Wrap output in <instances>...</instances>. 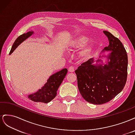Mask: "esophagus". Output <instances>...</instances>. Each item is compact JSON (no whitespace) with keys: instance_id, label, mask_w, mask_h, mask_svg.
I'll return each instance as SVG.
<instances>
[{"instance_id":"1","label":"esophagus","mask_w":135,"mask_h":135,"mask_svg":"<svg viewBox=\"0 0 135 135\" xmlns=\"http://www.w3.org/2000/svg\"><path fill=\"white\" fill-rule=\"evenodd\" d=\"M68 70H69V71H70V72H71V73L74 72V66H70Z\"/></svg>"}]
</instances>
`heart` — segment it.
Returning <instances> with one entry per match:
<instances>
[{
    "instance_id": "1",
    "label": "heart",
    "mask_w": 135,
    "mask_h": 135,
    "mask_svg": "<svg viewBox=\"0 0 135 135\" xmlns=\"http://www.w3.org/2000/svg\"><path fill=\"white\" fill-rule=\"evenodd\" d=\"M89 38L86 36L84 35H81L78 36L76 37L74 40H73L71 42L70 44V47L71 48H76V49H79L83 48L87 43L89 41ZM90 51V48L88 46L85 47L83 51V54H86Z\"/></svg>"
}]
</instances>
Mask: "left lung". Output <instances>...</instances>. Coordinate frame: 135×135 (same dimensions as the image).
I'll use <instances>...</instances> for the list:
<instances>
[{"label": "left lung", "mask_w": 135, "mask_h": 135, "mask_svg": "<svg viewBox=\"0 0 135 135\" xmlns=\"http://www.w3.org/2000/svg\"><path fill=\"white\" fill-rule=\"evenodd\" d=\"M109 44L99 57L89 59L75 71L78 87L83 99L96 105L107 103L123 89L127 76L128 57L123 44L110 32L104 31ZM104 51H111L108 55ZM106 58L105 63L102 58Z\"/></svg>", "instance_id": "obj_1"}]
</instances>
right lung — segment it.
<instances>
[{
    "label": "right lung",
    "instance_id": "obj_1",
    "mask_svg": "<svg viewBox=\"0 0 135 135\" xmlns=\"http://www.w3.org/2000/svg\"><path fill=\"white\" fill-rule=\"evenodd\" d=\"M34 33V32L33 31H30L19 36L12 46L9 55L13 52L20 44L29 38ZM67 73L68 69L65 68L52 74L49 77L47 82L41 88L38 89V91L36 92L28 95L27 96L28 98L34 102H41L43 103H48L50 102L56 97L57 91L67 74Z\"/></svg>",
    "mask_w": 135,
    "mask_h": 135
}]
</instances>
